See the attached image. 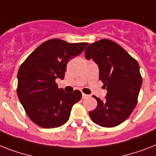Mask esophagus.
Here are the masks:
<instances>
[{
	"label": "esophagus",
	"mask_w": 156,
	"mask_h": 156,
	"mask_svg": "<svg viewBox=\"0 0 156 156\" xmlns=\"http://www.w3.org/2000/svg\"><path fill=\"white\" fill-rule=\"evenodd\" d=\"M82 97H83V99H86V98L88 97V95L84 94V93H83V94H82Z\"/></svg>",
	"instance_id": "esophagus-1"
}]
</instances>
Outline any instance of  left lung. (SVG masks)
<instances>
[{"mask_svg":"<svg viewBox=\"0 0 156 156\" xmlns=\"http://www.w3.org/2000/svg\"><path fill=\"white\" fill-rule=\"evenodd\" d=\"M85 57L97 64L100 79L108 91L104 100L93 96L98 105L89 112L90 117L103 127L118 126L130 116L138 102L143 83L138 61L107 39L88 45Z\"/></svg>","mask_w":156,"mask_h":156,"instance_id":"left-lung-1","label":"left lung"}]
</instances>
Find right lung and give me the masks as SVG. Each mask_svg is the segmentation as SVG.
Instances as JSON below:
<instances>
[{
    "mask_svg": "<svg viewBox=\"0 0 156 156\" xmlns=\"http://www.w3.org/2000/svg\"><path fill=\"white\" fill-rule=\"evenodd\" d=\"M87 44L52 39L40 45L21 65L17 94L29 118L37 126L55 128L69 120L82 93L65 92L56 79H64L69 60L82 53Z\"/></svg>",
    "mask_w": 156,
    "mask_h": 156,
    "instance_id": "right-lung-1",
    "label": "right lung"
}]
</instances>
